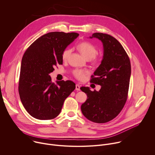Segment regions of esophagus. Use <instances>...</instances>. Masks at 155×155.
Here are the masks:
<instances>
[{"instance_id": "1", "label": "esophagus", "mask_w": 155, "mask_h": 155, "mask_svg": "<svg viewBox=\"0 0 155 155\" xmlns=\"http://www.w3.org/2000/svg\"><path fill=\"white\" fill-rule=\"evenodd\" d=\"M80 86L79 84H77L75 85V90H76L77 91H80Z\"/></svg>"}]
</instances>
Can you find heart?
<instances>
[{
	"label": "heart",
	"instance_id": "obj_1",
	"mask_svg": "<svg viewBox=\"0 0 155 155\" xmlns=\"http://www.w3.org/2000/svg\"><path fill=\"white\" fill-rule=\"evenodd\" d=\"M78 49L80 53L85 59L90 60L93 58L94 63L97 64L99 62V59L94 56L97 53V49L91 43L87 41L81 42L78 44ZM71 51L72 50L70 48L65 49L63 51L62 54V58L63 60L68 59V58L71 53ZM86 74V72L79 69H77L74 72V76L79 80H83Z\"/></svg>",
	"mask_w": 155,
	"mask_h": 155
}]
</instances>
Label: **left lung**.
I'll return each instance as SVG.
<instances>
[{
  "instance_id": "8db88e82",
  "label": "left lung",
  "mask_w": 155,
  "mask_h": 155,
  "mask_svg": "<svg viewBox=\"0 0 155 155\" xmlns=\"http://www.w3.org/2000/svg\"><path fill=\"white\" fill-rule=\"evenodd\" d=\"M103 45V58L94 72L91 82L101 85L99 91L82 86L80 90L87 95L81 105L83 115L93 122L107 123L121 111L127 99L131 68L129 58L121 43L112 36L94 33ZM95 76V78L92 77Z\"/></svg>"
}]
</instances>
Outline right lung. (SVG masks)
Returning a JSON list of instances; mask_svg holds the SVG:
<instances>
[{"mask_svg": "<svg viewBox=\"0 0 155 155\" xmlns=\"http://www.w3.org/2000/svg\"><path fill=\"white\" fill-rule=\"evenodd\" d=\"M78 35L75 32H49L37 38L25 53L18 90L22 104L34 118L41 120L56 118L65 99L75 89L72 81L52 83L50 74L62 64L63 51Z\"/></svg>", "mask_w": 155, "mask_h": 155, "instance_id": "add662e5", "label": "right lung"}]
</instances>
